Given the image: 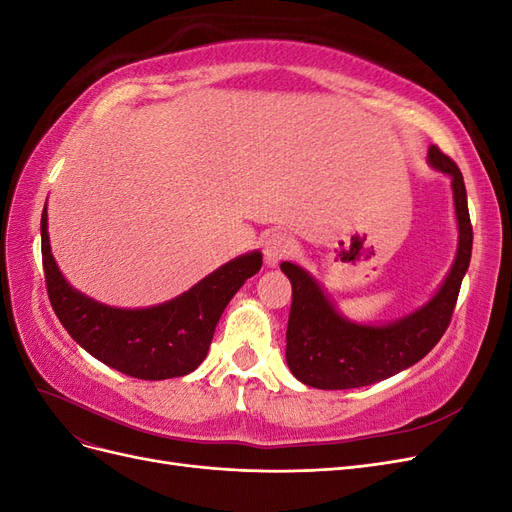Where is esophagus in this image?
<instances>
[{"instance_id": "obj_1", "label": "esophagus", "mask_w": 512, "mask_h": 512, "mask_svg": "<svg viewBox=\"0 0 512 512\" xmlns=\"http://www.w3.org/2000/svg\"><path fill=\"white\" fill-rule=\"evenodd\" d=\"M292 254V241L284 232H273L265 241V262L267 267H277L284 258Z\"/></svg>"}]
</instances>
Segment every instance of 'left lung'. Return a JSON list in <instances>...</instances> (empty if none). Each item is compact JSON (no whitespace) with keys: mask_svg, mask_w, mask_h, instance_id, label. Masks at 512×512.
<instances>
[{"mask_svg":"<svg viewBox=\"0 0 512 512\" xmlns=\"http://www.w3.org/2000/svg\"><path fill=\"white\" fill-rule=\"evenodd\" d=\"M427 164L451 177L457 252L442 284L421 307L389 322H356L339 312L307 269L288 260L280 265L292 284L286 363L299 382L322 391L369 386L412 367L440 342L470 267L472 224L466 183L457 164L436 145L427 151Z\"/></svg>","mask_w":512,"mask_h":512,"instance_id":"8db88e82","label":"left lung"}]
</instances>
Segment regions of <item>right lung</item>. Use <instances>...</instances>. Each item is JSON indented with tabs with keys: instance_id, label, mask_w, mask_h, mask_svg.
<instances>
[{
	"instance_id": "1",
	"label": "right lung",
	"mask_w": 512,
	"mask_h": 512,
	"mask_svg": "<svg viewBox=\"0 0 512 512\" xmlns=\"http://www.w3.org/2000/svg\"><path fill=\"white\" fill-rule=\"evenodd\" d=\"M40 232L46 290L59 322L94 359L141 380L181 378L203 363L226 305L262 267L260 250L245 252L175 299L149 307H115L87 297L61 273L51 250L46 207Z\"/></svg>"
}]
</instances>
